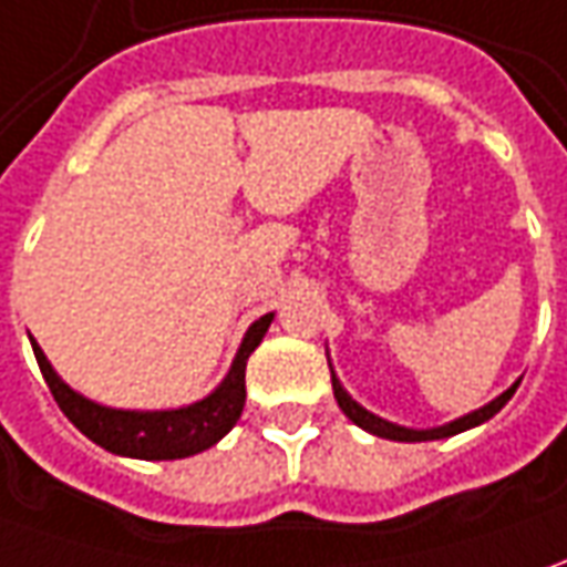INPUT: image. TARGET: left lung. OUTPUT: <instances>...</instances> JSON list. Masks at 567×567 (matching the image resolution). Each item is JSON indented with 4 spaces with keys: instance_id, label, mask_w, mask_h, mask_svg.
Returning <instances> with one entry per match:
<instances>
[{
    "instance_id": "8db88e82",
    "label": "left lung",
    "mask_w": 567,
    "mask_h": 567,
    "mask_svg": "<svg viewBox=\"0 0 567 567\" xmlns=\"http://www.w3.org/2000/svg\"><path fill=\"white\" fill-rule=\"evenodd\" d=\"M332 365V363H329ZM522 384V379L515 381L512 388H506L503 394L494 396L491 403H484L481 410L468 415H460V419H453V422H446V425H437V429H406V425H396V422H388V419H381V415L369 413L365 406H360L353 396L344 391V384L338 381L332 369V391H334V400H338V406L344 410L353 425H360L363 431L369 434H375V437H384V441H403V444H419V441H441V437H453V434H460V431H468V429H477V425H484L487 419H494L506 403L512 400L515 394V388Z\"/></svg>"
}]
</instances>
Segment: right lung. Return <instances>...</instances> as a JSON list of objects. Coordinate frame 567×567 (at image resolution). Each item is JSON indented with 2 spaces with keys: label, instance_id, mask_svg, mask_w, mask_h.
I'll use <instances>...</instances> for the list:
<instances>
[{
  "label": "right lung",
  "instance_id": "right-lung-1",
  "mask_svg": "<svg viewBox=\"0 0 567 567\" xmlns=\"http://www.w3.org/2000/svg\"><path fill=\"white\" fill-rule=\"evenodd\" d=\"M269 322H272V313L251 322L226 379L219 381L210 394L188 403V406H176V410L102 406L80 391H73L68 381H61L40 344L33 338H30V344H33L42 379L61 406V413L68 415L92 444L105 446L107 453H117V456H130V460H186V456L210 450L238 422V415L245 410V365L257 344L264 341Z\"/></svg>",
  "mask_w": 567,
  "mask_h": 567
}]
</instances>
